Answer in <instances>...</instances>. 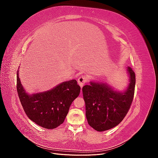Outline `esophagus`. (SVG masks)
I'll use <instances>...</instances> for the list:
<instances>
[{"label": "esophagus", "mask_w": 158, "mask_h": 158, "mask_svg": "<svg viewBox=\"0 0 158 158\" xmlns=\"http://www.w3.org/2000/svg\"><path fill=\"white\" fill-rule=\"evenodd\" d=\"M86 81H87L86 76L83 75V76H80V78H79L78 80V83L80 86L81 88H82V87L84 86V85L85 83L86 82Z\"/></svg>", "instance_id": "34e87169"}]
</instances>
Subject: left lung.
I'll use <instances>...</instances> for the list:
<instances>
[{
	"label": "left lung",
	"instance_id": "8db88e82",
	"mask_svg": "<svg viewBox=\"0 0 158 158\" xmlns=\"http://www.w3.org/2000/svg\"><path fill=\"white\" fill-rule=\"evenodd\" d=\"M129 84L118 91L107 83L90 81L82 88L88 123L95 131L102 132L118 125L126 116L135 94V74L127 67Z\"/></svg>",
	"mask_w": 158,
	"mask_h": 158
}]
</instances>
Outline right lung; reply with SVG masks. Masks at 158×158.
Listing matches in <instances>:
<instances>
[{
	"label": "right lung",
	"mask_w": 158,
	"mask_h": 158,
	"mask_svg": "<svg viewBox=\"0 0 158 158\" xmlns=\"http://www.w3.org/2000/svg\"><path fill=\"white\" fill-rule=\"evenodd\" d=\"M17 73V91L27 116L39 126L47 129L63 124L70 105L77 98L80 87L76 80L63 82L51 89L28 94Z\"/></svg>",
	"instance_id": "right-lung-1"
}]
</instances>
